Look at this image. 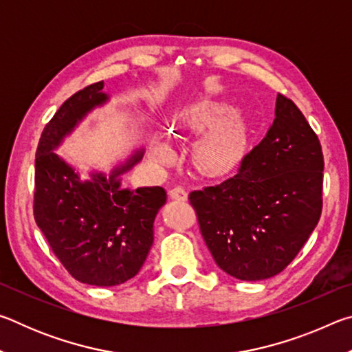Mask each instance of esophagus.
Returning a JSON list of instances; mask_svg holds the SVG:
<instances>
[{
    "instance_id": "34e87169",
    "label": "esophagus",
    "mask_w": 352,
    "mask_h": 352,
    "mask_svg": "<svg viewBox=\"0 0 352 352\" xmlns=\"http://www.w3.org/2000/svg\"><path fill=\"white\" fill-rule=\"evenodd\" d=\"M169 197L172 200H186L188 199L186 189L182 186H174L172 189H169Z\"/></svg>"
}]
</instances>
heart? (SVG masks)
<instances>
[{
	"mask_svg": "<svg viewBox=\"0 0 352 352\" xmlns=\"http://www.w3.org/2000/svg\"><path fill=\"white\" fill-rule=\"evenodd\" d=\"M233 110L219 102H199L190 107L184 115L190 127L197 130L214 129L197 146V163L211 174L228 170L237 163L243 148V126L241 121H229Z\"/></svg>",
	"mask_w": 352,
	"mask_h": 352,
	"instance_id": "heart-1",
	"label": "heart"
}]
</instances>
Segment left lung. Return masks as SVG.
<instances>
[{"label": "left lung", "instance_id": "left-lung-1", "mask_svg": "<svg viewBox=\"0 0 352 352\" xmlns=\"http://www.w3.org/2000/svg\"><path fill=\"white\" fill-rule=\"evenodd\" d=\"M323 169L317 133L294 100L279 93L275 121L236 174L189 192L220 269L241 281L281 273L318 223Z\"/></svg>", "mask_w": 352, "mask_h": 352}]
</instances>
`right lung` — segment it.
<instances>
[{"label":"right lung","mask_w":352,"mask_h":352,"mask_svg":"<svg viewBox=\"0 0 352 352\" xmlns=\"http://www.w3.org/2000/svg\"><path fill=\"white\" fill-rule=\"evenodd\" d=\"M104 82L91 83L65 100L41 132L35 152L34 219L52 253L77 281L110 287L129 281L153 243V220L166 204L160 186L121 189L119 175L141 160L136 153L107 178L79 174L54 153L80 119L102 105Z\"/></svg>","instance_id":"add662e5"}]
</instances>
